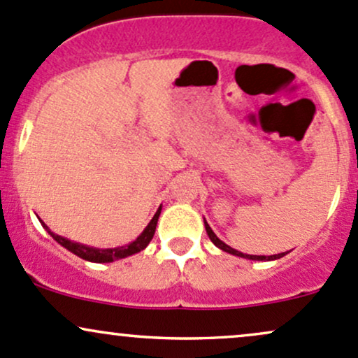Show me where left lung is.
<instances>
[{"label":"left lung","mask_w":358,"mask_h":358,"mask_svg":"<svg viewBox=\"0 0 358 358\" xmlns=\"http://www.w3.org/2000/svg\"><path fill=\"white\" fill-rule=\"evenodd\" d=\"M203 224H205V231H207L208 237H210V241L213 242V244H215L219 249L225 250V252L232 254V256H239V257H244V259H252V261H276V259H281L282 256H286V254H287V252H281V254H274V256H250V254L239 252V250L232 249L231 245H227V244H225V242H222L219 237H217L215 234H213V231L210 229V225L207 224V220H203Z\"/></svg>","instance_id":"left-lung-1"}]
</instances>
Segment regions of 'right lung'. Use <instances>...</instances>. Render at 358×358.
Listing matches in <instances>:
<instances>
[{
  "mask_svg": "<svg viewBox=\"0 0 358 358\" xmlns=\"http://www.w3.org/2000/svg\"><path fill=\"white\" fill-rule=\"evenodd\" d=\"M159 213H162V207L156 210L155 217L151 219L150 224L146 225V229L141 232V236H139L136 241L129 242L127 245H121V248H114V249H97V248H89V245L79 244V242H72V241L65 239V237L53 234L50 229L43 224V222L42 224H43V227L47 229V232L53 237V239L59 242L60 245H64L65 249H69L71 252L76 254V256H79L90 262H114V261H117V259H124L127 256H133V254L139 252V250H143L148 244H150V241L153 239V236H155Z\"/></svg>",
  "mask_w": 358,
  "mask_h": 358,
  "instance_id": "right-lung-1",
  "label": "right lung"
}]
</instances>
